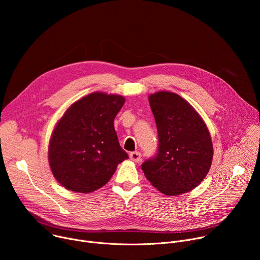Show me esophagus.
Listing matches in <instances>:
<instances>
[{"label":"esophagus","instance_id":"34e87169","mask_svg":"<svg viewBox=\"0 0 260 260\" xmlns=\"http://www.w3.org/2000/svg\"><path fill=\"white\" fill-rule=\"evenodd\" d=\"M141 153L138 152V151H135V152H131L129 153V158L133 160V161H136V162H139L141 161Z\"/></svg>","mask_w":260,"mask_h":260}]
</instances>
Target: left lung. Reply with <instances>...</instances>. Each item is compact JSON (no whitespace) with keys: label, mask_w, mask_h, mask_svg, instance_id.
Masks as SVG:
<instances>
[{"label":"left lung","mask_w":260,"mask_h":260,"mask_svg":"<svg viewBox=\"0 0 260 260\" xmlns=\"http://www.w3.org/2000/svg\"><path fill=\"white\" fill-rule=\"evenodd\" d=\"M158 134L155 156L141 168L147 180L166 196L194 189L207 176L213 159L208 127L192 106L180 95L158 91L149 96Z\"/></svg>","instance_id":"obj_1"}]
</instances>
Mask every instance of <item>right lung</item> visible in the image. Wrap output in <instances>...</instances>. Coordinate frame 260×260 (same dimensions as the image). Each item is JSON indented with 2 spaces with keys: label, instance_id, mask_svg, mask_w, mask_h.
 Listing matches in <instances>:
<instances>
[{
  "label": "right lung",
  "instance_id": "obj_1",
  "mask_svg": "<svg viewBox=\"0 0 260 260\" xmlns=\"http://www.w3.org/2000/svg\"><path fill=\"white\" fill-rule=\"evenodd\" d=\"M125 99L93 92L74 103L57 122L48 148L54 178L68 190L92 192L128 158L119 145L114 119Z\"/></svg>",
  "mask_w": 260,
  "mask_h": 260
}]
</instances>
